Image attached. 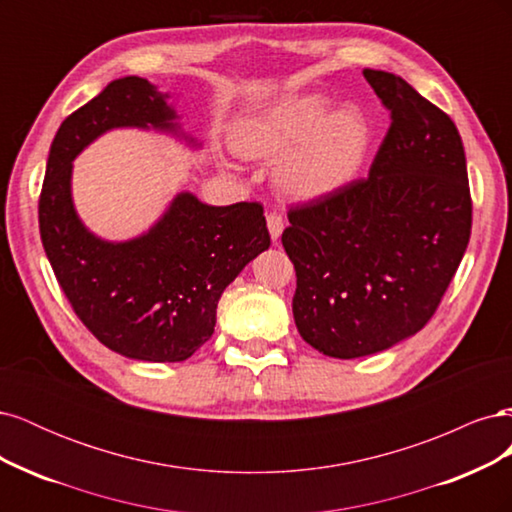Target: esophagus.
Listing matches in <instances>:
<instances>
[{
  "label": "esophagus",
  "mask_w": 512,
  "mask_h": 512,
  "mask_svg": "<svg viewBox=\"0 0 512 512\" xmlns=\"http://www.w3.org/2000/svg\"><path fill=\"white\" fill-rule=\"evenodd\" d=\"M267 228H269V235L273 241L280 239L282 230H284V218L280 213H269L267 215Z\"/></svg>",
  "instance_id": "esophagus-1"
}]
</instances>
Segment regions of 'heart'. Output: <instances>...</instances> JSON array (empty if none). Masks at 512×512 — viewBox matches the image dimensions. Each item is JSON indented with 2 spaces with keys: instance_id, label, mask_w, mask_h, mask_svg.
Here are the masks:
<instances>
[{
  "instance_id": "obj_1",
  "label": "heart",
  "mask_w": 512,
  "mask_h": 512,
  "mask_svg": "<svg viewBox=\"0 0 512 512\" xmlns=\"http://www.w3.org/2000/svg\"><path fill=\"white\" fill-rule=\"evenodd\" d=\"M371 128L359 108L329 111L320 96H292L247 119L232 136L243 158L275 162V188L312 203L344 190L367 158Z\"/></svg>"
}]
</instances>
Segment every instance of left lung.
<instances>
[{"label":"left lung","instance_id":"left-lung-1","mask_svg":"<svg viewBox=\"0 0 512 512\" xmlns=\"http://www.w3.org/2000/svg\"><path fill=\"white\" fill-rule=\"evenodd\" d=\"M391 128L367 179L288 211L292 314L333 359L376 354L421 331L466 254L472 198L453 119L401 76L363 70Z\"/></svg>","mask_w":512,"mask_h":512}]
</instances>
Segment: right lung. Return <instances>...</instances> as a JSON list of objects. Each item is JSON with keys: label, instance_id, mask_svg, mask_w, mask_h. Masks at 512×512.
I'll return each mask as SVG.
<instances>
[{"label": "right lung", "instance_id": "add662e5", "mask_svg": "<svg viewBox=\"0 0 512 512\" xmlns=\"http://www.w3.org/2000/svg\"><path fill=\"white\" fill-rule=\"evenodd\" d=\"M166 100L141 76L108 83L59 126L38 203L44 252L74 314L106 348L149 363L185 361L211 339L222 292L271 245L262 205L213 207L190 192L130 241H104L81 222L72 162L104 132L151 128L198 147Z\"/></svg>", "mask_w": 512, "mask_h": 512}]
</instances>
